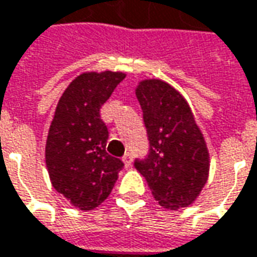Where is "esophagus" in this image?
<instances>
[{"instance_id":"34e87169","label":"esophagus","mask_w":257,"mask_h":257,"mask_svg":"<svg viewBox=\"0 0 257 257\" xmlns=\"http://www.w3.org/2000/svg\"><path fill=\"white\" fill-rule=\"evenodd\" d=\"M132 154H130V153H125L124 157H123V163H124L125 167H130V165H132Z\"/></svg>"}]
</instances>
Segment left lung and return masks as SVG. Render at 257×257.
I'll list each match as a JSON object with an SVG mask.
<instances>
[{"mask_svg":"<svg viewBox=\"0 0 257 257\" xmlns=\"http://www.w3.org/2000/svg\"><path fill=\"white\" fill-rule=\"evenodd\" d=\"M149 137V154L134 167L146 178L158 204L167 209L191 205L209 173V154L187 100L158 79L136 89Z\"/></svg>","mask_w":257,"mask_h":257,"instance_id":"1","label":"left lung"}]
</instances>
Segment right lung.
Listing matches in <instances>:
<instances>
[{
    "mask_svg": "<svg viewBox=\"0 0 257 257\" xmlns=\"http://www.w3.org/2000/svg\"><path fill=\"white\" fill-rule=\"evenodd\" d=\"M125 77L121 72H89L66 87L48 133L45 160L53 188L82 211L110 195L123 161L106 150L107 125L100 108Z\"/></svg>",
    "mask_w": 257,
    "mask_h": 257,
    "instance_id": "1",
    "label": "right lung"
}]
</instances>
